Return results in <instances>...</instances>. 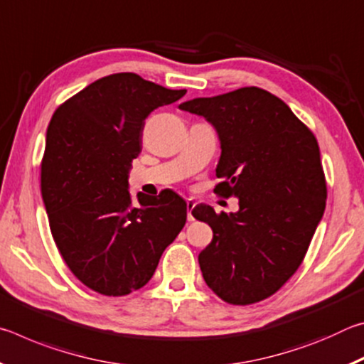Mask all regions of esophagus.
Masks as SVG:
<instances>
[{"instance_id":"34e87169","label":"esophagus","mask_w":364,"mask_h":364,"mask_svg":"<svg viewBox=\"0 0 364 364\" xmlns=\"http://www.w3.org/2000/svg\"><path fill=\"white\" fill-rule=\"evenodd\" d=\"M196 204L193 200H188L186 202V208H188V221H194V215H193V210H194Z\"/></svg>"}]
</instances>
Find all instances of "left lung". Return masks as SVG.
I'll return each mask as SVG.
<instances>
[{
    "instance_id": "left-lung-1",
    "label": "left lung",
    "mask_w": 364,
    "mask_h": 364,
    "mask_svg": "<svg viewBox=\"0 0 364 364\" xmlns=\"http://www.w3.org/2000/svg\"><path fill=\"white\" fill-rule=\"evenodd\" d=\"M181 110L217 128L221 157L215 194L237 197V213L197 205L194 218L212 228L199 254L207 286L231 305L271 297L304 262L326 208L319 146L278 96L257 86L197 97Z\"/></svg>"
}]
</instances>
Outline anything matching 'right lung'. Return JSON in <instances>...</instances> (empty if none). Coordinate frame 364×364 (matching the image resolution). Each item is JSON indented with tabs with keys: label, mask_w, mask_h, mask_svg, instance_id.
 <instances>
[{
	"label": "right lung",
	"mask_w": 364,
	"mask_h": 364,
	"mask_svg": "<svg viewBox=\"0 0 364 364\" xmlns=\"http://www.w3.org/2000/svg\"><path fill=\"white\" fill-rule=\"evenodd\" d=\"M184 95L122 72L96 80L53 114L41 196L59 254L91 291L122 297L146 286L186 223V202L173 191L138 194L139 205L128 193L147 115Z\"/></svg>",
	"instance_id": "obj_1"
}]
</instances>
